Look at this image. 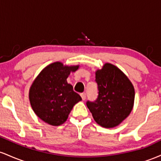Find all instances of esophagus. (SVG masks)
<instances>
[{
  "label": "esophagus",
  "mask_w": 161,
  "mask_h": 161,
  "mask_svg": "<svg viewBox=\"0 0 161 161\" xmlns=\"http://www.w3.org/2000/svg\"><path fill=\"white\" fill-rule=\"evenodd\" d=\"M80 95H81V97H82L83 101H85V100H86V93H82Z\"/></svg>",
  "instance_id": "34e87169"
}]
</instances>
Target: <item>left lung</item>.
<instances>
[{
	"mask_svg": "<svg viewBox=\"0 0 161 161\" xmlns=\"http://www.w3.org/2000/svg\"><path fill=\"white\" fill-rule=\"evenodd\" d=\"M98 97L87 107L97 124L104 128L117 126L130 114L134 106L135 88L117 66L106 63L95 71Z\"/></svg>",
	"mask_w": 161,
	"mask_h": 161,
	"instance_id": "obj_1",
	"label": "left lung"
}]
</instances>
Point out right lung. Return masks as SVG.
I'll return each mask as SVG.
<instances>
[{"mask_svg": "<svg viewBox=\"0 0 161 161\" xmlns=\"http://www.w3.org/2000/svg\"><path fill=\"white\" fill-rule=\"evenodd\" d=\"M79 65H64L54 62L44 68L33 81L29 98L33 111L47 124L58 126L68 119L75 104L82 101L66 81Z\"/></svg>", "mask_w": 161, "mask_h": 161, "instance_id": "right-lung-1", "label": "right lung"}]
</instances>
